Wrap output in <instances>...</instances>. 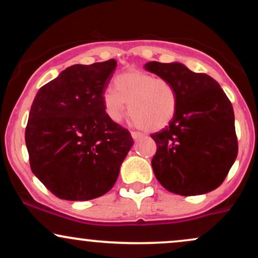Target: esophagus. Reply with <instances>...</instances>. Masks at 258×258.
Returning <instances> with one entry per match:
<instances>
[{"instance_id": "obj_1", "label": "esophagus", "mask_w": 258, "mask_h": 258, "mask_svg": "<svg viewBox=\"0 0 258 258\" xmlns=\"http://www.w3.org/2000/svg\"><path fill=\"white\" fill-rule=\"evenodd\" d=\"M131 136H132V138L135 139V141H137V139L143 137V133L137 132V131H133V132H131Z\"/></svg>"}]
</instances>
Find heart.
<instances>
[{
	"label": "heart",
	"mask_w": 258,
	"mask_h": 258,
	"mask_svg": "<svg viewBox=\"0 0 258 258\" xmlns=\"http://www.w3.org/2000/svg\"><path fill=\"white\" fill-rule=\"evenodd\" d=\"M127 110L136 125L146 131H159L172 121L178 105L176 88L166 79L139 70L121 74L114 90L103 94L104 110L112 121H120Z\"/></svg>",
	"instance_id": "obj_1"
}]
</instances>
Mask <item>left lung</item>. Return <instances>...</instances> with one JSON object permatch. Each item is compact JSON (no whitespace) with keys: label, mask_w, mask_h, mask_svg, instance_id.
<instances>
[{"label":"left lung","mask_w":258,"mask_h":258,"mask_svg":"<svg viewBox=\"0 0 258 258\" xmlns=\"http://www.w3.org/2000/svg\"><path fill=\"white\" fill-rule=\"evenodd\" d=\"M144 68L168 80L178 94L172 121L150 136L158 147L152 160L156 179L184 197L218 188L238 155L230 100L211 76L180 63L149 61Z\"/></svg>","instance_id":"left-lung-1"}]
</instances>
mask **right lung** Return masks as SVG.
Masks as SVG:
<instances>
[{"label": "right lung", "mask_w": 258, "mask_h": 258, "mask_svg": "<svg viewBox=\"0 0 258 258\" xmlns=\"http://www.w3.org/2000/svg\"><path fill=\"white\" fill-rule=\"evenodd\" d=\"M115 69V59L72 65L32 102L25 130L30 167L59 199L85 201L108 193L133 146L131 133L103 105Z\"/></svg>", "instance_id": "1"}]
</instances>
